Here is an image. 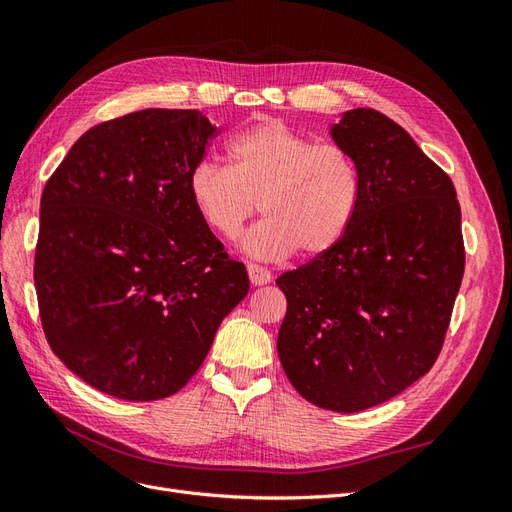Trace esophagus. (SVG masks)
<instances>
[{"label": "esophagus", "instance_id": "1", "mask_svg": "<svg viewBox=\"0 0 512 512\" xmlns=\"http://www.w3.org/2000/svg\"><path fill=\"white\" fill-rule=\"evenodd\" d=\"M247 275H250V282L254 286H265L271 282V271L258 265H247Z\"/></svg>", "mask_w": 512, "mask_h": 512}]
</instances>
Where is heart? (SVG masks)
I'll return each instance as SVG.
<instances>
[{
	"instance_id": "1",
	"label": "heart",
	"mask_w": 512,
	"mask_h": 512,
	"mask_svg": "<svg viewBox=\"0 0 512 512\" xmlns=\"http://www.w3.org/2000/svg\"><path fill=\"white\" fill-rule=\"evenodd\" d=\"M228 168L200 162L188 192L200 220L220 239H235L258 211L265 220L241 241L245 254L280 260L329 252L346 235L359 207V170L331 143L316 145L284 121L267 119L226 147Z\"/></svg>"
}]
</instances>
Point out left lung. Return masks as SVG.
Wrapping results in <instances>:
<instances>
[{
	"instance_id": "obj_1",
	"label": "left lung",
	"mask_w": 512,
	"mask_h": 512,
	"mask_svg": "<svg viewBox=\"0 0 512 512\" xmlns=\"http://www.w3.org/2000/svg\"><path fill=\"white\" fill-rule=\"evenodd\" d=\"M331 136L359 170V207L335 247L277 277V354L309 404L361 412L436 363L466 252L451 177L399 123L352 108Z\"/></svg>"
}]
</instances>
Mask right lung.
Listing matches in <instances>:
<instances>
[{
	"label": "right lung",
	"instance_id": "1",
	"mask_svg": "<svg viewBox=\"0 0 512 512\" xmlns=\"http://www.w3.org/2000/svg\"><path fill=\"white\" fill-rule=\"evenodd\" d=\"M215 126L145 108L87 130L46 181L34 282L46 342L126 401L175 395L250 290L188 192Z\"/></svg>",
	"mask_w": 512,
	"mask_h": 512
}]
</instances>
